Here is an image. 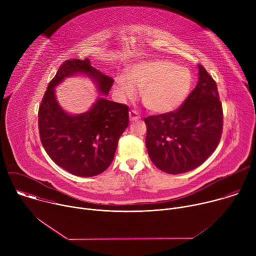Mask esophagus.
I'll return each mask as SVG.
<instances>
[{"label": "esophagus", "mask_w": 256, "mask_h": 256, "mask_svg": "<svg viewBox=\"0 0 256 256\" xmlns=\"http://www.w3.org/2000/svg\"><path fill=\"white\" fill-rule=\"evenodd\" d=\"M128 116H130V122H134V120H138L140 118L138 112H134V110H130V112H128Z\"/></svg>", "instance_id": "esophagus-1"}]
</instances>
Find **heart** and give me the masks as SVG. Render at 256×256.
<instances>
[{
  "label": "heart",
  "instance_id": "b5f03b06",
  "mask_svg": "<svg viewBox=\"0 0 256 256\" xmlns=\"http://www.w3.org/2000/svg\"><path fill=\"white\" fill-rule=\"evenodd\" d=\"M126 77L116 79L114 92L120 100L134 99L140 89L144 107L154 114L175 110L188 96L192 77L190 72L165 60H150L138 62L128 70Z\"/></svg>",
  "mask_w": 256,
  "mask_h": 256
}]
</instances>
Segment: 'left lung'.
Instances as JSON below:
<instances>
[{"label": "left lung", "mask_w": 256, "mask_h": 256, "mask_svg": "<svg viewBox=\"0 0 256 256\" xmlns=\"http://www.w3.org/2000/svg\"><path fill=\"white\" fill-rule=\"evenodd\" d=\"M198 66V82L177 110L144 118L149 157L169 174L198 167L221 140L223 110L216 84L202 64Z\"/></svg>", "instance_id": "8db88e82"}]
</instances>
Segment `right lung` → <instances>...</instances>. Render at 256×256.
<instances>
[{"label": "right lung", "mask_w": 256, "mask_h": 256, "mask_svg": "<svg viewBox=\"0 0 256 256\" xmlns=\"http://www.w3.org/2000/svg\"><path fill=\"white\" fill-rule=\"evenodd\" d=\"M76 75L90 78L102 95H108L114 81L93 68L89 58L66 60L50 82L40 105V136L56 165L74 175L91 177L110 166L118 140L128 126V107L98 97L88 112L68 114L58 104L54 88Z\"/></svg>", "instance_id": "right-lung-1"}]
</instances>
